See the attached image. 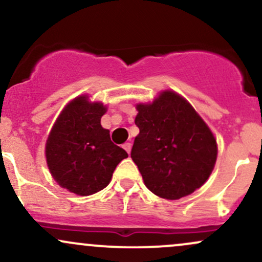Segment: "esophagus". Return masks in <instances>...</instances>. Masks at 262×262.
Wrapping results in <instances>:
<instances>
[{
  "label": "esophagus",
  "mask_w": 262,
  "mask_h": 262,
  "mask_svg": "<svg viewBox=\"0 0 262 262\" xmlns=\"http://www.w3.org/2000/svg\"><path fill=\"white\" fill-rule=\"evenodd\" d=\"M123 148H124V150L128 152V154H130L132 143H124V144H123Z\"/></svg>",
  "instance_id": "esophagus-1"
}]
</instances>
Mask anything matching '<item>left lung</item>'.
<instances>
[{
	"mask_svg": "<svg viewBox=\"0 0 262 262\" xmlns=\"http://www.w3.org/2000/svg\"><path fill=\"white\" fill-rule=\"evenodd\" d=\"M130 156L152 193L166 200L191 194L208 180L217 160V141L185 98L165 91L138 104Z\"/></svg>",
	"mask_w": 262,
	"mask_h": 262,
	"instance_id": "8db88e82",
	"label": "left lung"
}]
</instances>
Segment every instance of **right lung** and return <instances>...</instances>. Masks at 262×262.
Segmentation results:
<instances>
[{"label":"right lung","mask_w":262,"mask_h":262,"mask_svg":"<svg viewBox=\"0 0 262 262\" xmlns=\"http://www.w3.org/2000/svg\"><path fill=\"white\" fill-rule=\"evenodd\" d=\"M106 107L75 98L64 108L45 146L48 167L61 187L80 196L103 189L127 151L112 143L110 130L102 128Z\"/></svg>","instance_id":"right-lung-1"}]
</instances>
